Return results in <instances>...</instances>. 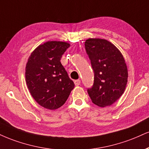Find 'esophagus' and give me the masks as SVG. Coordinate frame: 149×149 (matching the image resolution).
Instances as JSON below:
<instances>
[{"label": "esophagus", "instance_id": "1", "mask_svg": "<svg viewBox=\"0 0 149 149\" xmlns=\"http://www.w3.org/2000/svg\"><path fill=\"white\" fill-rule=\"evenodd\" d=\"M74 83H75V85L76 86H78V85H80V80H76L74 81Z\"/></svg>", "mask_w": 149, "mask_h": 149}]
</instances>
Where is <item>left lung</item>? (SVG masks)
I'll use <instances>...</instances> for the list:
<instances>
[{
    "label": "left lung",
    "mask_w": 149,
    "mask_h": 149,
    "mask_svg": "<svg viewBox=\"0 0 149 149\" xmlns=\"http://www.w3.org/2000/svg\"><path fill=\"white\" fill-rule=\"evenodd\" d=\"M85 46L94 71V85L87 89L89 97L98 106H110L126 89L128 73L124 57L106 39L89 38Z\"/></svg>",
    "instance_id": "1"
}]
</instances>
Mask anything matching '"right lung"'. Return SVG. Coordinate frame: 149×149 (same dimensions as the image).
I'll return each instance as SVG.
<instances>
[{
  "label": "right lung",
  "mask_w": 149,
  "mask_h": 149,
  "mask_svg": "<svg viewBox=\"0 0 149 149\" xmlns=\"http://www.w3.org/2000/svg\"><path fill=\"white\" fill-rule=\"evenodd\" d=\"M70 44L49 41L37 46L28 57L26 81L30 94L39 105L56 110L65 103L74 83L60 60Z\"/></svg>",
  "instance_id": "right-lung-1"
}]
</instances>
